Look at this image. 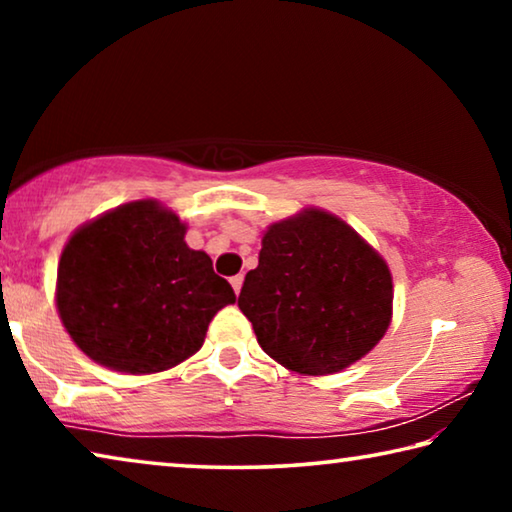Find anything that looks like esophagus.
<instances>
[{"label": "esophagus", "instance_id": "obj_1", "mask_svg": "<svg viewBox=\"0 0 512 512\" xmlns=\"http://www.w3.org/2000/svg\"><path fill=\"white\" fill-rule=\"evenodd\" d=\"M230 284H232V289H235V293L239 296L241 284H244V275H235V277H230Z\"/></svg>", "mask_w": 512, "mask_h": 512}]
</instances>
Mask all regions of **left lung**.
Segmentation results:
<instances>
[{
  "mask_svg": "<svg viewBox=\"0 0 512 512\" xmlns=\"http://www.w3.org/2000/svg\"><path fill=\"white\" fill-rule=\"evenodd\" d=\"M239 309L268 357L298 375H334L384 339L393 318L386 259L339 216L305 207L264 230Z\"/></svg>",
  "mask_w": 512,
  "mask_h": 512,
  "instance_id": "8db88e82",
  "label": "left lung"
}]
</instances>
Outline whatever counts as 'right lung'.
<instances>
[{"instance_id":"obj_1","label":"right lung","mask_w":512,"mask_h":512,"mask_svg":"<svg viewBox=\"0 0 512 512\" xmlns=\"http://www.w3.org/2000/svg\"><path fill=\"white\" fill-rule=\"evenodd\" d=\"M187 223L155 198L108 210L72 232L60 253L56 307L99 366L153 375L192 357L216 311L237 300Z\"/></svg>"}]
</instances>
